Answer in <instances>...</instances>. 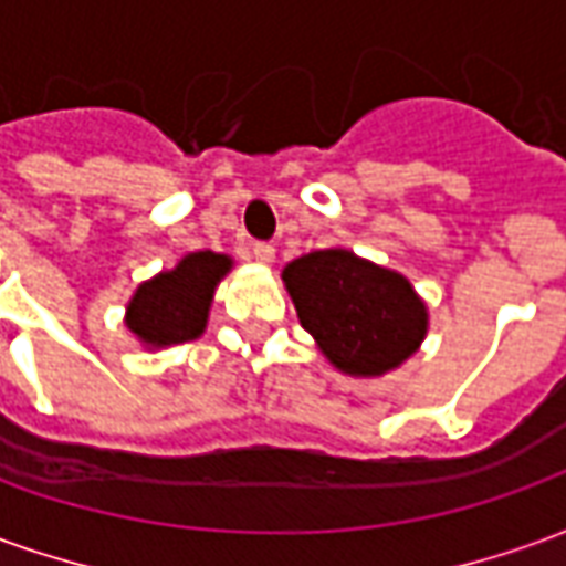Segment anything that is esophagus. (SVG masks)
<instances>
[{"instance_id": "34e87169", "label": "esophagus", "mask_w": 566, "mask_h": 566, "mask_svg": "<svg viewBox=\"0 0 566 566\" xmlns=\"http://www.w3.org/2000/svg\"><path fill=\"white\" fill-rule=\"evenodd\" d=\"M251 254H254V260H260V263H272V260H275V248H272L270 242H254V245H251Z\"/></svg>"}]
</instances>
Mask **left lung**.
<instances>
[{"mask_svg": "<svg viewBox=\"0 0 566 566\" xmlns=\"http://www.w3.org/2000/svg\"><path fill=\"white\" fill-rule=\"evenodd\" d=\"M300 324L333 367L381 376L400 367L427 333V308L400 272L343 248L312 251L282 272Z\"/></svg>", "mask_w": 566, "mask_h": 566, "instance_id": "left-lung-1", "label": "left lung"}]
</instances>
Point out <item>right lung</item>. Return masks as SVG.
I'll return each instance as SVG.
<instances>
[{
	"instance_id": "obj_1",
	"label": "right lung",
	"mask_w": 566,
	"mask_h": 566,
	"mask_svg": "<svg viewBox=\"0 0 566 566\" xmlns=\"http://www.w3.org/2000/svg\"><path fill=\"white\" fill-rule=\"evenodd\" d=\"M230 270V258L214 251L187 254L172 272H160L129 300L127 324L142 343L163 348L197 339L206 331L211 294Z\"/></svg>"
}]
</instances>
